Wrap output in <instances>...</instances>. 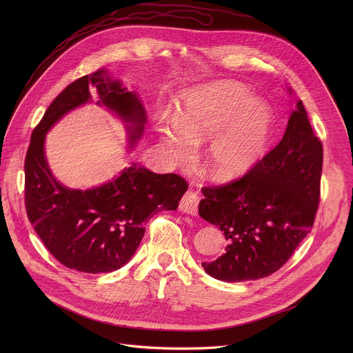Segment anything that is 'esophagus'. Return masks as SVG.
I'll return each instance as SVG.
<instances>
[{
	"mask_svg": "<svg viewBox=\"0 0 353 353\" xmlns=\"http://www.w3.org/2000/svg\"><path fill=\"white\" fill-rule=\"evenodd\" d=\"M198 201H199L198 199V194L194 192L192 190H188L183 195V198L180 201L179 210L181 212H184V214H188V215H196V212H198Z\"/></svg>",
	"mask_w": 353,
	"mask_h": 353,
	"instance_id": "esophagus-1",
	"label": "esophagus"
}]
</instances>
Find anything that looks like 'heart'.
Returning <instances> with one entry per match:
<instances>
[{
  "label": "heart",
  "mask_w": 353,
  "mask_h": 353,
  "mask_svg": "<svg viewBox=\"0 0 353 353\" xmlns=\"http://www.w3.org/2000/svg\"><path fill=\"white\" fill-rule=\"evenodd\" d=\"M176 117H165L157 127L159 138L176 162H188L192 142L210 138L204 165L218 181L239 179L263 158L274 125L265 100L251 97L247 88L222 81L184 90Z\"/></svg>",
  "instance_id": "1"
}]
</instances>
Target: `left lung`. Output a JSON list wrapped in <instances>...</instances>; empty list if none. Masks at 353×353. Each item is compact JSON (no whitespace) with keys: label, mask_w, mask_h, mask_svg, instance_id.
Here are the masks:
<instances>
[{"label":"left lung","mask_w":353,"mask_h":353,"mask_svg":"<svg viewBox=\"0 0 353 353\" xmlns=\"http://www.w3.org/2000/svg\"><path fill=\"white\" fill-rule=\"evenodd\" d=\"M321 170V142L297 100L283 138L253 170L233 183L203 188L198 214L229 243L225 254L203 263L205 272L223 282L276 272L313 228Z\"/></svg>","instance_id":"1"}]
</instances>
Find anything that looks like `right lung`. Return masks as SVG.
<instances>
[{
  "label": "right lung",
  "instance_id": "right-lung-1",
  "mask_svg": "<svg viewBox=\"0 0 353 353\" xmlns=\"http://www.w3.org/2000/svg\"><path fill=\"white\" fill-rule=\"evenodd\" d=\"M106 108L127 124L130 148L142 137L146 112L135 90L106 70L68 85L33 130L25 159V204L30 223L46 248L70 270L100 274L125 265L138 248L146 222L174 211L187 191L174 173L157 174L131 163L113 180L88 190L63 185L48 168L46 134L71 110L90 103Z\"/></svg>",
  "mask_w": 353,
  "mask_h": 353
}]
</instances>
